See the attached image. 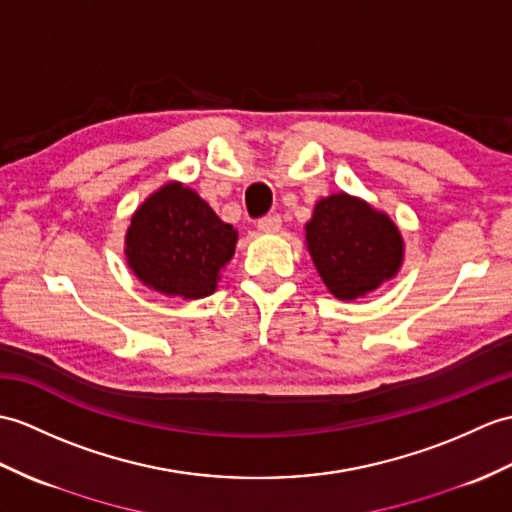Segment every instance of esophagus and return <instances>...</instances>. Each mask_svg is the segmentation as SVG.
Wrapping results in <instances>:
<instances>
[{"label": "esophagus", "mask_w": 512, "mask_h": 512, "mask_svg": "<svg viewBox=\"0 0 512 512\" xmlns=\"http://www.w3.org/2000/svg\"><path fill=\"white\" fill-rule=\"evenodd\" d=\"M257 229L261 233H277L281 229V218L277 213H272V216H264L257 222Z\"/></svg>", "instance_id": "34e87169"}]
</instances>
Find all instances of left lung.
<instances>
[{
	"label": "left lung",
	"instance_id": "1",
	"mask_svg": "<svg viewBox=\"0 0 512 512\" xmlns=\"http://www.w3.org/2000/svg\"><path fill=\"white\" fill-rule=\"evenodd\" d=\"M307 251L327 290L355 301L392 279L403 261V237L384 211L368 202L331 194L320 198L305 224Z\"/></svg>",
	"mask_w": 512,
	"mask_h": 512
}]
</instances>
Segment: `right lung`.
<instances>
[{
	"mask_svg": "<svg viewBox=\"0 0 512 512\" xmlns=\"http://www.w3.org/2000/svg\"><path fill=\"white\" fill-rule=\"evenodd\" d=\"M235 242L233 224L222 222L194 189L168 183L133 213L126 259L148 288L194 301L216 292Z\"/></svg>",
	"mask_w": 512,
	"mask_h": 512,
	"instance_id": "1",
	"label": "right lung"
}]
</instances>
